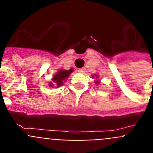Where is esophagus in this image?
<instances>
[{"instance_id":"esophagus-1","label":"esophagus","mask_w":153,"mask_h":153,"mask_svg":"<svg viewBox=\"0 0 153 153\" xmlns=\"http://www.w3.org/2000/svg\"><path fill=\"white\" fill-rule=\"evenodd\" d=\"M85 68H81V69H79V70H78V72H79V73H84L85 72Z\"/></svg>"}]
</instances>
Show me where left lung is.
I'll return each instance as SVG.
<instances>
[{
  "instance_id": "1",
  "label": "left lung",
  "mask_w": 153,
  "mask_h": 153,
  "mask_svg": "<svg viewBox=\"0 0 153 153\" xmlns=\"http://www.w3.org/2000/svg\"><path fill=\"white\" fill-rule=\"evenodd\" d=\"M92 76H93V78H95V79H98V77H99L98 74H95V75H93ZM95 83H96V84H97V85L100 84V79H96Z\"/></svg>"
}]
</instances>
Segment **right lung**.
<instances>
[{"label":"right lung","instance_id":"1","mask_svg":"<svg viewBox=\"0 0 153 153\" xmlns=\"http://www.w3.org/2000/svg\"><path fill=\"white\" fill-rule=\"evenodd\" d=\"M74 71V69L71 68L69 70H58L57 73L53 76L51 81L49 82V86H55L56 88H59L63 85V83L67 81V78L70 76V74Z\"/></svg>","mask_w":153,"mask_h":153}]
</instances>
